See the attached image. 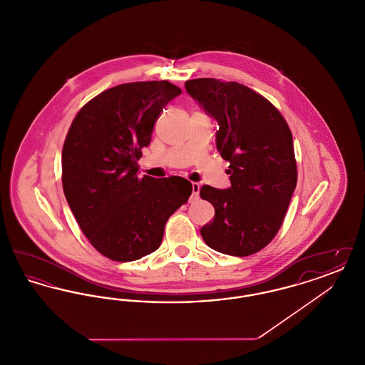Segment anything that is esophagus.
I'll use <instances>...</instances> for the list:
<instances>
[{"mask_svg":"<svg viewBox=\"0 0 365 365\" xmlns=\"http://www.w3.org/2000/svg\"><path fill=\"white\" fill-rule=\"evenodd\" d=\"M191 189H192V194H191V197H198V192H200V185L198 183H195V182H192L191 183Z\"/></svg>","mask_w":365,"mask_h":365,"instance_id":"1","label":"esophagus"}]
</instances>
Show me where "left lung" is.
<instances>
[{"label": "left lung", "instance_id": "1", "mask_svg": "<svg viewBox=\"0 0 365 365\" xmlns=\"http://www.w3.org/2000/svg\"><path fill=\"white\" fill-rule=\"evenodd\" d=\"M186 91L213 118L216 148L226 161L231 186H202L200 195L215 207L201 235L216 252L245 257L274 240L297 185L293 135L278 109L238 82L191 79Z\"/></svg>", "mask_w": 365, "mask_h": 365}]
</instances>
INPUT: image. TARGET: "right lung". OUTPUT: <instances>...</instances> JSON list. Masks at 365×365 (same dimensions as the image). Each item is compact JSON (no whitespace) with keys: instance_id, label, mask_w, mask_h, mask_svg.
<instances>
[{"instance_id":"add662e5","label":"right lung","mask_w":365,"mask_h":365,"mask_svg":"<svg viewBox=\"0 0 365 365\" xmlns=\"http://www.w3.org/2000/svg\"><path fill=\"white\" fill-rule=\"evenodd\" d=\"M182 90L167 81L112 87L88 101L71 124L61 153L63 189L90 243L113 261L153 253L164 227L187 202L180 176H138L142 148L163 108Z\"/></svg>"}]
</instances>
